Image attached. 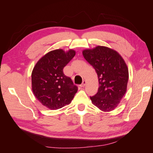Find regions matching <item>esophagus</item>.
<instances>
[{
	"label": "esophagus",
	"mask_w": 153,
	"mask_h": 153,
	"mask_svg": "<svg viewBox=\"0 0 153 153\" xmlns=\"http://www.w3.org/2000/svg\"><path fill=\"white\" fill-rule=\"evenodd\" d=\"M86 85V81L85 80H84L82 82V84L80 85L81 87H84L85 85Z\"/></svg>",
	"instance_id": "1"
}]
</instances>
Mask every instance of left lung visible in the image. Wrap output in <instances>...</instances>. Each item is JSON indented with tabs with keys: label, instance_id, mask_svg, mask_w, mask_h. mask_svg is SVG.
I'll use <instances>...</instances> for the list:
<instances>
[{
	"label": "left lung",
	"instance_id": "8db88e82",
	"mask_svg": "<svg viewBox=\"0 0 153 153\" xmlns=\"http://www.w3.org/2000/svg\"><path fill=\"white\" fill-rule=\"evenodd\" d=\"M82 53L98 77V92L90 97L92 103L104 112L113 110L126 92L129 74L126 63L116 51L101 46Z\"/></svg>",
	"mask_w": 153,
	"mask_h": 153
}]
</instances>
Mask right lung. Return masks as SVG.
Wrapping results in <instances>:
<instances>
[{
	"label": "right lung",
	"mask_w": 153,
	"mask_h": 153,
	"mask_svg": "<svg viewBox=\"0 0 153 153\" xmlns=\"http://www.w3.org/2000/svg\"><path fill=\"white\" fill-rule=\"evenodd\" d=\"M75 55L69 50L48 52L39 60L32 73V89L36 98L51 110L61 108L70 103L78 91L71 78L64 75L63 69Z\"/></svg>",
	"instance_id": "1"
}]
</instances>
